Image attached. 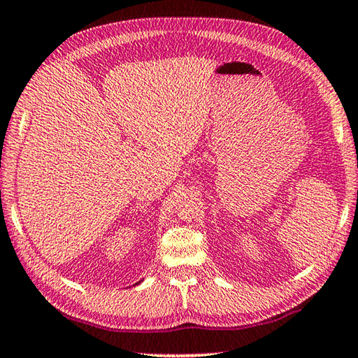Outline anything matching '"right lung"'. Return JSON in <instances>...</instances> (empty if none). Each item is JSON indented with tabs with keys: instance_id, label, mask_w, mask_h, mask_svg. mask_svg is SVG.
<instances>
[{
	"instance_id": "obj_1",
	"label": "right lung",
	"mask_w": 358,
	"mask_h": 358,
	"mask_svg": "<svg viewBox=\"0 0 358 358\" xmlns=\"http://www.w3.org/2000/svg\"><path fill=\"white\" fill-rule=\"evenodd\" d=\"M137 284H138V282H137Z\"/></svg>"
}]
</instances>
